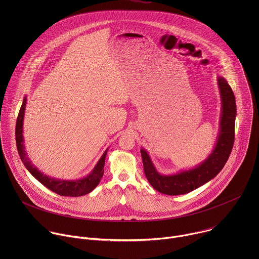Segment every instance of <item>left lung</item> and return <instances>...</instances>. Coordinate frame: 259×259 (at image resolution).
<instances>
[{
  "label": "left lung",
  "mask_w": 259,
  "mask_h": 259,
  "mask_svg": "<svg viewBox=\"0 0 259 259\" xmlns=\"http://www.w3.org/2000/svg\"><path fill=\"white\" fill-rule=\"evenodd\" d=\"M217 83L221 97L219 134L213 152L204 162L191 170L173 175H162L156 170L147 152L140 150L144 174L156 191L169 196L188 194L214 178L226 165L235 140L237 106L234 92L227 80L218 77Z\"/></svg>",
  "instance_id": "8db88e82"
}]
</instances>
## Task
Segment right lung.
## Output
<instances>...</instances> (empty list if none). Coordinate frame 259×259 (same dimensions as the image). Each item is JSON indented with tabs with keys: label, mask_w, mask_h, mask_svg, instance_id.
Wrapping results in <instances>:
<instances>
[{
	"label": "right lung",
	"mask_w": 259,
	"mask_h": 259,
	"mask_svg": "<svg viewBox=\"0 0 259 259\" xmlns=\"http://www.w3.org/2000/svg\"><path fill=\"white\" fill-rule=\"evenodd\" d=\"M25 105H26V98L24 97L22 105L19 110L18 117H17L16 129H15L17 151L25 168L29 171V173L35 179H38L44 187H46L47 189H49L50 191L54 192L57 195L65 196V197H80L92 192L98 186L100 179L103 176V172H104L103 167H104L107 150L103 153V155L99 159L98 163L96 164L92 172L82 179L71 180V181L60 180V179H55L43 174L41 171H39L35 168V166L31 164L28 157L26 156V152L23 146L22 132H23V118H24V112H25Z\"/></svg>",
	"instance_id": "obj_1"
}]
</instances>
